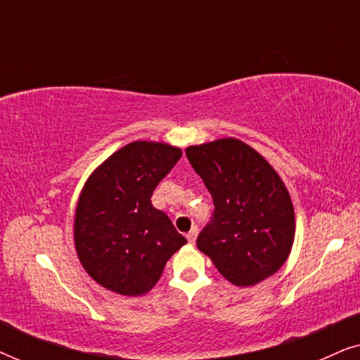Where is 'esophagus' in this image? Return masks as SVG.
<instances>
[{
	"label": "esophagus",
	"instance_id": "1",
	"mask_svg": "<svg viewBox=\"0 0 360 360\" xmlns=\"http://www.w3.org/2000/svg\"><path fill=\"white\" fill-rule=\"evenodd\" d=\"M196 236H198V228H196V226H193V228H191L190 233L186 234V239H188V243H190V244H195Z\"/></svg>",
	"mask_w": 360,
	"mask_h": 360
}]
</instances>
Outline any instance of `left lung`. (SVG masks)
<instances>
[{"mask_svg": "<svg viewBox=\"0 0 360 360\" xmlns=\"http://www.w3.org/2000/svg\"><path fill=\"white\" fill-rule=\"evenodd\" d=\"M185 152L214 203L196 248L238 287H252L274 275L295 239L292 198L274 167L234 137Z\"/></svg>", "mask_w": 360, "mask_h": 360, "instance_id": "left-lung-1", "label": "left lung"}]
</instances>
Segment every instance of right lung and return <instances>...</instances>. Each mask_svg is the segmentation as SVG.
Here are the masks:
<instances>
[{"label": "right lung", "mask_w": 360, "mask_h": 360, "mask_svg": "<svg viewBox=\"0 0 360 360\" xmlns=\"http://www.w3.org/2000/svg\"><path fill=\"white\" fill-rule=\"evenodd\" d=\"M180 157L179 147L165 142L136 141L88 176L77 203L73 239L83 269L101 287L124 297L147 293L167 260L186 244L150 201Z\"/></svg>", "instance_id": "obj_1"}]
</instances>
